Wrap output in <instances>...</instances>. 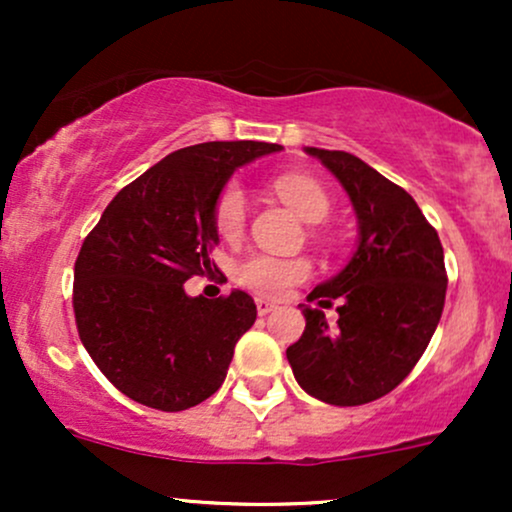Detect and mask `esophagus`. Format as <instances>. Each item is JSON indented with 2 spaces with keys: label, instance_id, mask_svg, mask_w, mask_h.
<instances>
[{
  "label": "esophagus",
  "instance_id": "1",
  "mask_svg": "<svg viewBox=\"0 0 512 512\" xmlns=\"http://www.w3.org/2000/svg\"><path fill=\"white\" fill-rule=\"evenodd\" d=\"M255 305H257V313L260 315H269L272 310H276V303L267 301V298H255Z\"/></svg>",
  "mask_w": 512,
  "mask_h": 512
}]
</instances>
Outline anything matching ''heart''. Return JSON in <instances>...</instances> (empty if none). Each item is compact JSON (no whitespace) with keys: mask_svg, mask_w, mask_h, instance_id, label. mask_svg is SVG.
Masks as SVG:
<instances>
[{"mask_svg":"<svg viewBox=\"0 0 512 512\" xmlns=\"http://www.w3.org/2000/svg\"><path fill=\"white\" fill-rule=\"evenodd\" d=\"M272 190L286 207H291L308 223L325 221L332 211L330 192L325 190L320 180H315L308 173L276 175L272 180ZM245 216H248V207H245L240 187H223L214 202V211H211L216 233L228 243H233L243 236ZM310 274H313V264L305 257H276L269 252H252L233 267V279L240 286L272 298L284 296L291 286L301 284Z\"/></svg>","mask_w":512,"mask_h":512,"instance_id":"heart-1","label":"heart"}]
</instances>
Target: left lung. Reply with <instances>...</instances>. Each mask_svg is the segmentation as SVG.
Segmentation results:
<instances>
[{"instance_id": "1", "label": "left lung", "mask_w": 512, "mask_h": 512, "mask_svg": "<svg viewBox=\"0 0 512 512\" xmlns=\"http://www.w3.org/2000/svg\"><path fill=\"white\" fill-rule=\"evenodd\" d=\"M342 182L358 219L351 262L308 301H343L337 328L319 308L301 305L305 330L286 349L308 395L337 407L385 397L411 373L436 332L445 305L443 245L407 190L346 151L305 146Z\"/></svg>"}]
</instances>
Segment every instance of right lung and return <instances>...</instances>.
I'll return each instance as SVG.
<instances>
[{
	"label": "right lung",
	"mask_w": 512,
	"mask_h": 512,
	"mask_svg": "<svg viewBox=\"0 0 512 512\" xmlns=\"http://www.w3.org/2000/svg\"><path fill=\"white\" fill-rule=\"evenodd\" d=\"M281 151L264 142H207L173 151L113 197L74 264L81 344L122 395L182 411L214 395L238 339L257 317L245 291L190 298L211 272L214 202L233 170Z\"/></svg>",
	"instance_id": "obj_1"
}]
</instances>
